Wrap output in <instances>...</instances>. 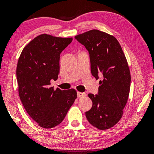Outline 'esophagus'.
<instances>
[{
  "instance_id": "34e87169",
  "label": "esophagus",
  "mask_w": 154,
  "mask_h": 154,
  "mask_svg": "<svg viewBox=\"0 0 154 154\" xmlns=\"http://www.w3.org/2000/svg\"><path fill=\"white\" fill-rule=\"evenodd\" d=\"M86 96V93H81V92H77V97H84Z\"/></svg>"
}]
</instances>
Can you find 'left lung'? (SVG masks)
Masks as SVG:
<instances>
[{
  "label": "left lung",
  "mask_w": 154,
  "mask_h": 154,
  "mask_svg": "<svg viewBox=\"0 0 154 154\" xmlns=\"http://www.w3.org/2000/svg\"><path fill=\"white\" fill-rule=\"evenodd\" d=\"M75 38L90 54L91 73L100 81L98 95L89 93L93 106L86 112L88 121L100 130L113 127L120 121L127 104L131 86L129 68L116 38L98 29H91Z\"/></svg>",
  "instance_id": "1"
}]
</instances>
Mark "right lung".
<instances>
[{
  "mask_svg": "<svg viewBox=\"0 0 154 154\" xmlns=\"http://www.w3.org/2000/svg\"><path fill=\"white\" fill-rule=\"evenodd\" d=\"M72 38L40 34L27 43L18 58L17 78L23 105L38 126L56 127L63 120L77 98L74 88L54 90L50 86L59 73L60 54Z\"/></svg>",
  "mask_w": 154,
  "mask_h": 154,
  "instance_id": "right-lung-1",
  "label": "right lung"
}]
</instances>
